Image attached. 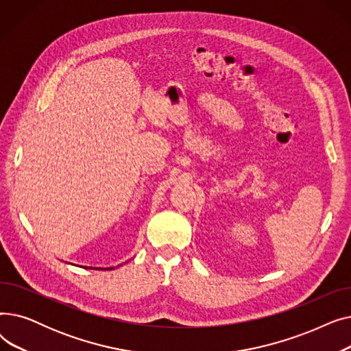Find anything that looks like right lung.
<instances>
[{
    "label": "right lung",
    "mask_w": 351,
    "mask_h": 351,
    "mask_svg": "<svg viewBox=\"0 0 351 351\" xmlns=\"http://www.w3.org/2000/svg\"><path fill=\"white\" fill-rule=\"evenodd\" d=\"M126 263H128V262H126ZM84 267H85V269H97V270H99V269H101V270H114V269H115L114 266H112V267H88V266H84ZM117 267H119V266H117Z\"/></svg>",
    "instance_id": "obj_1"
}]
</instances>
